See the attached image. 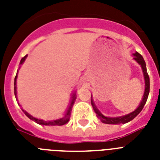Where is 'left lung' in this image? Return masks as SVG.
Instances as JSON below:
<instances>
[{"label":"left lung","mask_w":160,"mask_h":160,"mask_svg":"<svg viewBox=\"0 0 160 160\" xmlns=\"http://www.w3.org/2000/svg\"><path fill=\"white\" fill-rule=\"evenodd\" d=\"M133 55H134V60L141 66L142 71H143V74H144L145 87H144V95H143V98H142V100L140 101V103H139V106L137 107L136 109H134V111H132L131 113L124 114V115H122V116L107 117L105 116L104 114H101L100 110L97 109V107H96L95 104L94 103V100H93L92 95H91V105H92L93 109L95 110V114H96V116H97L98 118L100 119V121L102 122V123H104V124H125V123H128V122L131 121L132 119H134V118L141 112V110L143 109V108H144V105H145V103H146L149 93V75H148V73H147L146 64H145V61H144L143 56H142L139 53L135 52L134 54H133Z\"/></svg>","instance_id":"left-lung-1"}]
</instances>
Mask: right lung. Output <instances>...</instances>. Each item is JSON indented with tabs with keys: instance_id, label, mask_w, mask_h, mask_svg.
<instances>
[{
	"instance_id": "1",
	"label": "right lung",
	"mask_w": 160,
	"mask_h": 160,
	"mask_svg": "<svg viewBox=\"0 0 160 160\" xmlns=\"http://www.w3.org/2000/svg\"><path fill=\"white\" fill-rule=\"evenodd\" d=\"M26 57H27V55H25L22 59L21 60V62H20V67L21 65L24 63V61L26 60ZM20 69V68H19ZM17 75H18V70H17V73H16V77H15V80H14V92H15V96H16V100H17V92H16V80H17ZM75 100H76V91H75L74 93H72L71 95V98H70V104H69V106H68L67 110L65 111V114L62 118H60V119H53V120H44V119H37V118H35L33 117L31 114H30L28 112H26V110L22 109V111L25 113L26 116L28 117L29 119L33 120L36 123L39 124H41V125H64V124H67L69 120H70V114H71V110H72V107L74 105V103H75Z\"/></svg>"
}]
</instances>
